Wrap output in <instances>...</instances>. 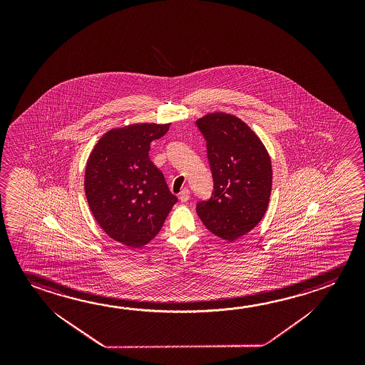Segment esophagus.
Instances as JSON below:
<instances>
[{
  "label": "esophagus",
  "instance_id": "obj_1",
  "mask_svg": "<svg viewBox=\"0 0 365 365\" xmlns=\"http://www.w3.org/2000/svg\"><path fill=\"white\" fill-rule=\"evenodd\" d=\"M180 200L182 202H187L190 200V190L188 188H183L180 193Z\"/></svg>",
  "mask_w": 365,
  "mask_h": 365
}]
</instances>
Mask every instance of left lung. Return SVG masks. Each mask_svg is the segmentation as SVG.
<instances>
[{
    "label": "left lung",
    "instance_id": "obj_1",
    "mask_svg": "<svg viewBox=\"0 0 365 365\" xmlns=\"http://www.w3.org/2000/svg\"><path fill=\"white\" fill-rule=\"evenodd\" d=\"M206 141L214 190L196 205L203 225L233 242L251 232L269 205L272 168L267 150L243 120L211 113L196 122Z\"/></svg>",
    "mask_w": 365,
    "mask_h": 365
}]
</instances>
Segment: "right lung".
<instances>
[{
	"mask_svg": "<svg viewBox=\"0 0 365 365\" xmlns=\"http://www.w3.org/2000/svg\"><path fill=\"white\" fill-rule=\"evenodd\" d=\"M169 125H132L114 128L91 151L85 170L90 210L114 240L140 248L160 232L178 198L150 160V144Z\"/></svg>",
	"mask_w": 365,
	"mask_h": 365,
	"instance_id": "add662e5",
	"label": "right lung"
}]
</instances>
